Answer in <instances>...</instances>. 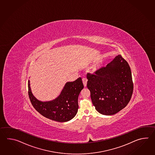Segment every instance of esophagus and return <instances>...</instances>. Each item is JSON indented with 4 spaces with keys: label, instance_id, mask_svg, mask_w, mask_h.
Segmentation results:
<instances>
[{
    "label": "esophagus",
    "instance_id": "1",
    "mask_svg": "<svg viewBox=\"0 0 155 155\" xmlns=\"http://www.w3.org/2000/svg\"><path fill=\"white\" fill-rule=\"evenodd\" d=\"M82 81H83V84H84V86H85V87L86 86V85H87V78H82Z\"/></svg>",
    "mask_w": 155,
    "mask_h": 155
}]
</instances>
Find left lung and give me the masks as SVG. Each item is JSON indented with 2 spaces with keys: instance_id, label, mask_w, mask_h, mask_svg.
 Listing matches in <instances>:
<instances>
[{
  "instance_id": "8db88e82",
  "label": "left lung",
  "mask_w": 155,
  "mask_h": 155,
  "mask_svg": "<svg viewBox=\"0 0 155 155\" xmlns=\"http://www.w3.org/2000/svg\"><path fill=\"white\" fill-rule=\"evenodd\" d=\"M87 79L92 104L102 115L115 114L131 100L134 89L131 71L121 55L94 74L87 73Z\"/></svg>"
}]
</instances>
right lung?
Returning a JSON list of instances; mask_svg holds the SVG:
<instances>
[{"instance_id":"right-lung-1","label":"right lung","mask_w":155,"mask_h":155,"mask_svg":"<svg viewBox=\"0 0 155 155\" xmlns=\"http://www.w3.org/2000/svg\"><path fill=\"white\" fill-rule=\"evenodd\" d=\"M84 88L82 79L66 82L59 96L50 101L43 102L33 95L28 81V94L34 109L48 119L58 122H66L74 118L78 112V97Z\"/></svg>"}]
</instances>
